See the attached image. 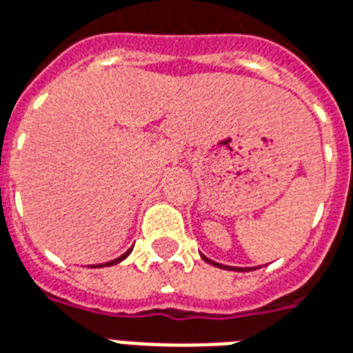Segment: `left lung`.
Listing matches in <instances>:
<instances>
[{"label": "left lung", "instance_id": "left-lung-1", "mask_svg": "<svg viewBox=\"0 0 353 353\" xmlns=\"http://www.w3.org/2000/svg\"><path fill=\"white\" fill-rule=\"evenodd\" d=\"M202 258L205 260L208 263H211V265H215V268H221V270H230V271H252V268H230V265H223V263H216L213 262V260H210V258H205L202 254ZM256 270V268H254Z\"/></svg>", "mask_w": 353, "mask_h": 353}]
</instances>
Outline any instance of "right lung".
<instances>
[{
    "mask_svg": "<svg viewBox=\"0 0 353 353\" xmlns=\"http://www.w3.org/2000/svg\"><path fill=\"white\" fill-rule=\"evenodd\" d=\"M130 250H132V249H129V250H127V252H125V254H121V256H119V258H116V260H112V262H106V263H99V265H95V268H108V265H116V263H119V262H121V260H125V258L129 256ZM91 268H93V265H91Z\"/></svg>",
    "mask_w": 353,
    "mask_h": 353,
    "instance_id": "1",
    "label": "right lung"
}]
</instances>
